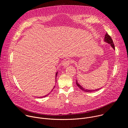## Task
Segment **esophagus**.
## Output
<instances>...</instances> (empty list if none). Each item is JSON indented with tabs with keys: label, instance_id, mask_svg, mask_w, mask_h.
<instances>
[{
	"label": "esophagus",
	"instance_id": "1",
	"mask_svg": "<svg viewBox=\"0 0 128 128\" xmlns=\"http://www.w3.org/2000/svg\"><path fill=\"white\" fill-rule=\"evenodd\" d=\"M73 62V61L71 60H67L66 61H65L63 63V66L64 67H66L68 66H69L70 64H71Z\"/></svg>",
	"mask_w": 128,
	"mask_h": 128
}]
</instances>
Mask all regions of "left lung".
Here are the masks:
<instances>
[{
	"label": "left lung",
	"mask_w": 128,
	"mask_h": 128,
	"mask_svg": "<svg viewBox=\"0 0 128 128\" xmlns=\"http://www.w3.org/2000/svg\"><path fill=\"white\" fill-rule=\"evenodd\" d=\"M104 42H107L109 44H110V45L112 46L114 48V49H115V47H114V45L113 42V40L112 38L110 37V35H109L107 33H106V34L105 35V38H104ZM76 84H77V86L80 88V89H81L82 90L84 91V92H94V91H96L99 90L100 88H98L96 90H88V89H85L83 87H82L78 82V80H76Z\"/></svg>",
	"instance_id": "1"
}]
</instances>
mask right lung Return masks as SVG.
Here are the masks:
<instances>
[{"label":"right lung","mask_w":128,"mask_h":128,"mask_svg":"<svg viewBox=\"0 0 128 128\" xmlns=\"http://www.w3.org/2000/svg\"><path fill=\"white\" fill-rule=\"evenodd\" d=\"M57 74H58V72H57L56 73V77H57ZM48 95H49V94H48V95H46V96H43V97H38V98H44V97H46V96H47Z\"/></svg>","instance_id":"add662e5"}]
</instances>
